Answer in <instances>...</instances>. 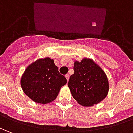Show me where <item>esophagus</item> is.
Returning <instances> with one entry per match:
<instances>
[{
	"mask_svg": "<svg viewBox=\"0 0 133 133\" xmlns=\"http://www.w3.org/2000/svg\"><path fill=\"white\" fill-rule=\"evenodd\" d=\"M65 77H66V80H67V82H68L69 79V75H65Z\"/></svg>",
	"mask_w": 133,
	"mask_h": 133,
	"instance_id": "1",
	"label": "esophagus"
}]
</instances>
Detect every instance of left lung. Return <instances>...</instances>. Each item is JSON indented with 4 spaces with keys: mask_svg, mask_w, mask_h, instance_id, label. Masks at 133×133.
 Instances as JSON below:
<instances>
[{
    "mask_svg": "<svg viewBox=\"0 0 133 133\" xmlns=\"http://www.w3.org/2000/svg\"><path fill=\"white\" fill-rule=\"evenodd\" d=\"M74 70L68 87L79 105L93 107L107 97L109 90L108 77L96 61L85 57L81 61H75Z\"/></svg>",
    "mask_w": 133,
    "mask_h": 133,
    "instance_id": "1",
    "label": "left lung"
}]
</instances>
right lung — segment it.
<instances>
[{
    "mask_svg": "<svg viewBox=\"0 0 133 133\" xmlns=\"http://www.w3.org/2000/svg\"><path fill=\"white\" fill-rule=\"evenodd\" d=\"M66 83V77L49 57L38 58L27 66L20 80L23 92L34 102L42 104L54 101Z\"/></svg>",
    "mask_w": 133,
    "mask_h": 133,
    "instance_id": "add662e5",
    "label": "right lung"
}]
</instances>
